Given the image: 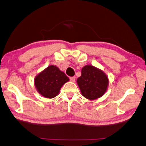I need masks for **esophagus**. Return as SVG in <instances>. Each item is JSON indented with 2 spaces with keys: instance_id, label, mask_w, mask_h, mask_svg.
Segmentation results:
<instances>
[{
  "instance_id": "1",
  "label": "esophagus",
  "mask_w": 146,
  "mask_h": 146,
  "mask_svg": "<svg viewBox=\"0 0 146 146\" xmlns=\"http://www.w3.org/2000/svg\"><path fill=\"white\" fill-rule=\"evenodd\" d=\"M70 80L71 82H75V80H76V77L75 76H71L70 78Z\"/></svg>"
}]
</instances>
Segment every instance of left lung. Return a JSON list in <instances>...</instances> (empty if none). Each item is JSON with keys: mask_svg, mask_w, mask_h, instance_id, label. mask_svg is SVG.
<instances>
[{"mask_svg": "<svg viewBox=\"0 0 146 146\" xmlns=\"http://www.w3.org/2000/svg\"><path fill=\"white\" fill-rule=\"evenodd\" d=\"M107 76L98 68L91 65L82 70V75L77 79V84L82 94L88 99H96L104 95L108 85Z\"/></svg>", "mask_w": 146, "mask_h": 146, "instance_id": "left-lung-1", "label": "left lung"}]
</instances>
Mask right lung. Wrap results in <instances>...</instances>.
<instances>
[{"label": "right lung", "instance_id": "1", "mask_svg": "<svg viewBox=\"0 0 146 146\" xmlns=\"http://www.w3.org/2000/svg\"><path fill=\"white\" fill-rule=\"evenodd\" d=\"M69 80L64 73L51 65L36 76L35 85L38 92L46 98H53L59 94L60 88Z\"/></svg>", "mask_w": 146, "mask_h": 146}]
</instances>
